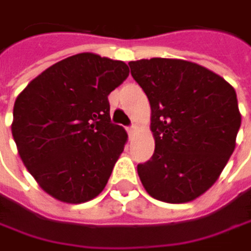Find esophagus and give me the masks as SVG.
<instances>
[{"label": "esophagus", "instance_id": "34e87169", "mask_svg": "<svg viewBox=\"0 0 251 251\" xmlns=\"http://www.w3.org/2000/svg\"><path fill=\"white\" fill-rule=\"evenodd\" d=\"M136 130H138V127H136V125H130L129 127H127V133L132 136V135H135L136 133Z\"/></svg>", "mask_w": 251, "mask_h": 251}]
</instances>
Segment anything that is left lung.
<instances>
[{"mask_svg":"<svg viewBox=\"0 0 251 251\" xmlns=\"http://www.w3.org/2000/svg\"><path fill=\"white\" fill-rule=\"evenodd\" d=\"M151 106L155 151L138 164L154 199L186 203L223 173L241 125L237 94L223 76L195 62L151 58L129 62Z\"/></svg>","mask_w":251,"mask_h":251,"instance_id":"8db88e82","label":"left lung"}]
</instances>
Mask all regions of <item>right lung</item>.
<instances>
[{
    "instance_id": "1",
    "label": "right lung",
    "mask_w": 251,
    "mask_h": 251,
    "mask_svg": "<svg viewBox=\"0 0 251 251\" xmlns=\"http://www.w3.org/2000/svg\"><path fill=\"white\" fill-rule=\"evenodd\" d=\"M127 75L125 62L85 52L53 64L17 96L13 138L48 195L82 203L103 192L127 139L110 121L107 97Z\"/></svg>"
}]
</instances>
